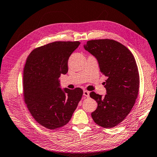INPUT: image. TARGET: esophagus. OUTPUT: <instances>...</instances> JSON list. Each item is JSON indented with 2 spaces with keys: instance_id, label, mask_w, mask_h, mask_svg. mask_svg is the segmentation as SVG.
<instances>
[{
  "instance_id": "34e87169",
  "label": "esophagus",
  "mask_w": 157,
  "mask_h": 157,
  "mask_svg": "<svg viewBox=\"0 0 157 157\" xmlns=\"http://www.w3.org/2000/svg\"><path fill=\"white\" fill-rule=\"evenodd\" d=\"M83 95L85 97H89V96H90V92L88 90H84V92H83Z\"/></svg>"
}]
</instances>
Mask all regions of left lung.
<instances>
[{
	"label": "left lung",
	"mask_w": 157,
	"mask_h": 157,
	"mask_svg": "<svg viewBox=\"0 0 157 157\" xmlns=\"http://www.w3.org/2000/svg\"><path fill=\"white\" fill-rule=\"evenodd\" d=\"M84 47L97 58L100 71L107 77L103 83L105 97L90 93L98 104L92 118L101 127L113 128L124 121L136 103L140 86L136 60L127 47L112 39L90 40Z\"/></svg>",
	"instance_id": "obj_1"
}]
</instances>
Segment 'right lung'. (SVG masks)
I'll return each instance as SVG.
<instances>
[{"label":"right lung","instance_id":"right-lung-1","mask_svg":"<svg viewBox=\"0 0 157 157\" xmlns=\"http://www.w3.org/2000/svg\"><path fill=\"white\" fill-rule=\"evenodd\" d=\"M80 42L55 41L31 52L24 68L23 90L34 119L49 129L67 124L81 100L83 90L60 88L58 78L68 72V60Z\"/></svg>","mask_w":157,"mask_h":157}]
</instances>
